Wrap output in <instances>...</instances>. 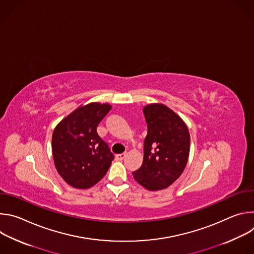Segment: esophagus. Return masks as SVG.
Instances as JSON below:
<instances>
[{
    "instance_id": "34e87169",
    "label": "esophagus",
    "mask_w": 254,
    "mask_h": 254,
    "mask_svg": "<svg viewBox=\"0 0 254 254\" xmlns=\"http://www.w3.org/2000/svg\"><path fill=\"white\" fill-rule=\"evenodd\" d=\"M126 156H127V153L118 154V155H116V159H117L118 161H122V160H124V159L126 158Z\"/></svg>"
}]
</instances>
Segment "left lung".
<instances>
[{"label":"left lung","mask_w":254,"mask_h":254,"mask_svg":"<svg viewBox=\"0 0 254 254\" xmlns=\"http://www.w3.org/2000/svg\"><path fill=\"white\" fill-rule=\"evenodd\" d=\"M148 134L143 142V161L132 172L136 182L151 191L168 188L183 173L190 152L187 126L164 104L143 108Z\"/></svg>","instance_id":"1"}]
</instances>
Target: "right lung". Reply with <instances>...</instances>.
Segmentation results:
<instances>
[{"mask_svg":"<svg viewBox=\"0 0 254 254\" xmlns=\"http://www.w3.org/2000/svg\"><path fill=\"white\" fill-rule=\"evenodd\" d=\"M110 104L92 102L61 121L52 135L55 167L72 187L87 189L105 176L114 154L98 135L97 126L111 111Z\"/></svg>","mask_w":254,"mask_h":254,"instance_id":"right-lung-1","label":"right lung"}]
</instances>
